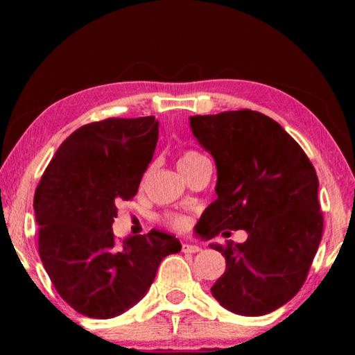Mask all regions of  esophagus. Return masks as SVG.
Here are the masks:
<instances>
[{"label": "esophagus", "instance_id": "34e87169", "mask_svg": "<svg viewBox=\"0 0 355 355\" xmlns=\"http://www.w3.org/2000/svg\"><path fill=\"white\" fill-rule=\"evenodd\" d=\"M182 252H184V254H197V252H200V248L192 244H182Z\"/></svg>", "mask_w": 355, "mask_h": 355}]
</instances>
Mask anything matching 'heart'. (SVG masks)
I'll return each instance as SVG.
<instances>
[{"instance_id":"1","label":"heart","mask_w":355,"mask_h":355,"mask_svg":"<svg viewBox=\"0 0 355 355\" xmlns=\"http://www.w3.org/2000/svg\"><path fill=\"white\" fill-rule=\"evenodd\" d=\"M199 156H202V155L189 150V152L183 153L182 158H180L178 167L191 163V161L197 159V158H199ZM166 222H167V225L173 228V230L184 232V230H188L189 225H191V218H189V216H184V214H171V216H167V218H166Z\"/></svg>"}]
</instances>
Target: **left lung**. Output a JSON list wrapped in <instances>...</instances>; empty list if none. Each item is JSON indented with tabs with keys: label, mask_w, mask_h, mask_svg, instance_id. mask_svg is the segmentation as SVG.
Here are the masks:
<instances>
[{
	"label": "left lung",
	"mask_w": 355,
	"mask_h": 355,
	"mask_svg": "<svg viewBox=\"0 0 355 355\" xmlns=\"http://www.w3.org/2000/svg\"><path fill=\"white\" fill-rule=\"evenodd\" d=\"M213 155L216 199L203 211L207 239L248 232L241 244H209L225 257L214 299L236 315L261 316L296 296L322 236L318 177L299 144L271 117L241 110L189 119Z\"/></svg>",
	"instance_id": "obj_1"
}]
</instances>
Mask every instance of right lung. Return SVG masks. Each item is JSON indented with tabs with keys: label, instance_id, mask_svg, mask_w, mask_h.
Returning a JSON list of instances; mask_svg holds the SVG:
<instances>
[{
	"label": "right lung",
	"instance_id": "right-lung-1",
	"mask_svg": "<svg viewBox=\"0 0 355 355\" xmlns=\"http://www.w3.org/2000/svg\"><path fill=\"white\" fill-rule=\"evenodd\" d=\"M155 116L106 119L73 131L34 194L39 255L65 302L97 320L122 315L146 296L172 235L152 230L117 243L119 200L133 199L158 142Z\"/></svg>",
	"mask_w": 355,
	"mask_h": 355
}]
</instances>
